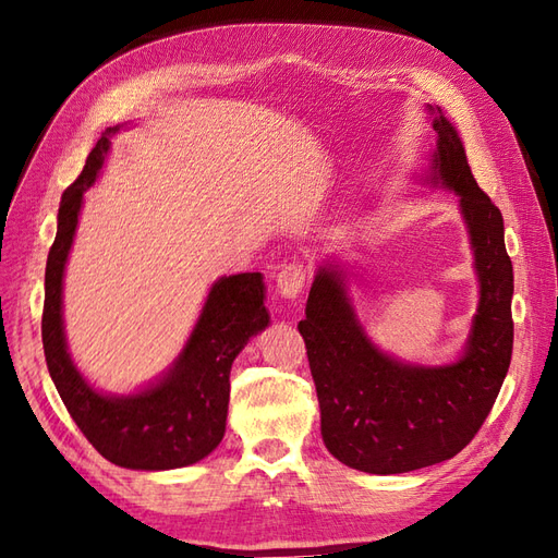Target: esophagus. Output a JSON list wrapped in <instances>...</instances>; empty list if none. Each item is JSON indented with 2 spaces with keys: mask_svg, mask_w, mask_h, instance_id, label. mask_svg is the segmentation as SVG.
<instances>
[{
  "mask_svg": "<svg viewBox=\"0 0 558 558\" xmlns=\"http://www.w3.org/2000/svg\"><path fill=\"white\" fill-rule=\"evenodd\" d=\"M306 278H308V270H306V266H304L302 262L284 264V266L278 270V278H276L278 292H280L282 296H288V299H296L299 292L304 290Z\"/></svg>",
  "mask_w": 558,
  "mask_h": 558,
  "instance_id": "esophagus-1",
  "label": "esophagus"
}]
</instances>
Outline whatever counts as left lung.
I'll return each instance as SVG.
<instances>
[{"label":"left lung","instance_id":"left-lung-1","mask_svg":"<svg viewBox=\"0 0 558 558\" xmlns=\"http://www.w3.org/2000/svg\"><path fill=\"white\" fill-rule=\"evenodd\" d=\"M434 132V179L460 195L481 280L466 353L442 367H412L384 355L355 320L341 270L332 264L318 270L306 318L299 323L325 446L339 462L367 474H405L469 446L490 415L511 363L513 268L502 211L478 189L452 124L438 116Z\"/></svg>","mask_w":558,"mask_h":558}]
</instances>
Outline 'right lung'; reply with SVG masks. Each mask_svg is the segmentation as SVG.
<instances>
[{
  "label": "right lung",
  "instance_id": "add662e5",
  "mask_svg": "<svg viewBox=\"0 0 558 558\" xmlns=\"http://www.w3.org/2000/svg\"><path fill=\"white\" fill-rule=\"evenodd\" d=\"M110 126L96 141L82 174L68 185L59 207V231L45 274L41 344L49 375L70 417L108 462L124 469H179L203 460L226 432L231 365L250 337L268 325L262 274H238L214 284L203 316L169 375L126 398L96 393L65 351L61 320L63 268L73 245L82 193L94 183L110 148Z\"/></svg>",
  "mask_w": 558,
  "mask_h": 558
}]
</instances>
